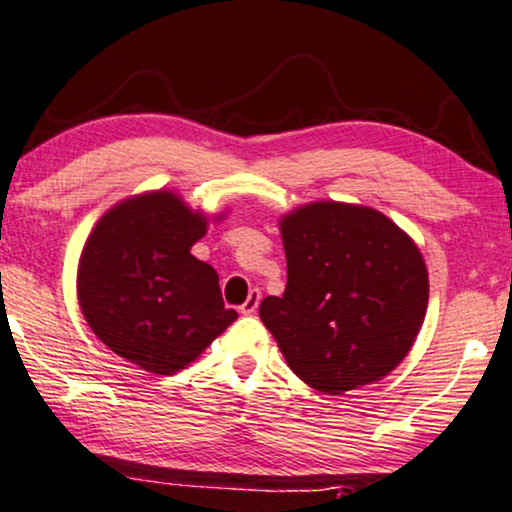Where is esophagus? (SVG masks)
I'll return each mask as SVG.
<instances>
[{
	"instance_id": "obj_1",
	"label": "esophagus",
	"mask_w": 512,
	"mask_h": 512,
	"mask_svg": "<svg viewBox=\"0 0 512 512\" xmlns=\"http://www.w3.org/2000/svg\"><path fill=\"white\" fill-rule=\"evenodd\" d=\"M260 291H250V295H248V300H245L243 305H240V312H243V315H252V312H257V305H260Z\"/></svg>"
}]
</instances>
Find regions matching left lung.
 <instances>
[{
	"mask_svg": "<svg viewBox=\"0 0 512 512\" xmlns=\"http://www.w3.org/2000/svg\"><path fill=\"white\" fill-rule=\"evenodd\" d=\"M288 283L260 319L288 367L338 396L372 384L408 355L429 300L417 245L369 207L315 202L281 221Z\"/></svg>",
	"mask_w": 512,
	"mask_h": 512,
	"instance_id": "left-lung-1",
	"label": "left lung"
}]
</instances>
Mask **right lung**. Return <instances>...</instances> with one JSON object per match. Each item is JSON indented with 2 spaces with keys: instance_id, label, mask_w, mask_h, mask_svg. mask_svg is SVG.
I'll return each mask as SVG.
<instances>
[{
  "instance_id": "add662e5",
  "label": "right lung",
  "mask_w": 512,
  "mask_h": 512,
  "mask_svg": "<svg viewBox=\"0 0 512 512\" xmlns=\"http://www.w3.org/2000/svg\"><path fill=\"white\" fill-rule=\"evenodd\" d=\"M205 231L200 214L162 190L104 214L78 267L80 310L104 346L147 372L171 374L236 322L217 272L190 255Z\"/></svg>"
}]
</instances>
